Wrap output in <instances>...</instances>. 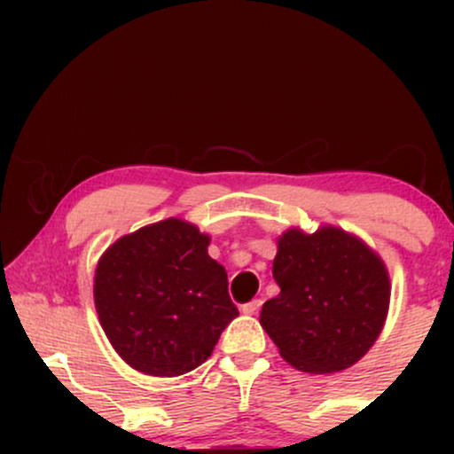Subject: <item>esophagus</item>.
<instances>
[{"instance_id": "obj_1", "label": "esophagus", "mask_w": 454, "mask_h": 454, "mask_svg": "<svg viewBox=\"0 0 454 454\" xmlns=\"http://www.w3.org/2000/svg\"><path fill=\"white\" fill-rule=\"evenodd\" d=\"M260 305H262V301L254 299V301H249V303H245V305L241 307V311H243L245 316H254V314H258Z\"/></svg>"}]
</instances>
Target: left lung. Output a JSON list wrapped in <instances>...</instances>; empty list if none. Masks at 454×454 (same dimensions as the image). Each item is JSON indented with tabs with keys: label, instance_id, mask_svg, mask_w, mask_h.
<instances>
[{
	"label": "left lung",
	"instance_id": "left-lung-1",
	"mask_svg": "<svg viewBox=\"0 0 454 454\" xmlns=\"http://www.w3.org/2000/svg\"><path fill=\"white\" fill-rule=\"evenodd\" d=\"M273 278L279 294L262 305L260 325L299 372H343L382 333L388 269L356 234L331 223L316 232L288 228L278 239Z\"/></svg>",
	"mask_w": 454,
	"mask_h": 454
}]
</instances>
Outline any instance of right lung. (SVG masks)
<instances>
[{"instance_id":"right-lung-1","label":"right lung","mask_w":454,"mask_h":454,"mask_svg":"<svg viewBox=\"0 0 454 454\" xmlns=\"http://www.w3.org/2000/svg\"><path fill=\"white\" fill-rule=\"evenodd\" d=\"M211 237L168 217L119 237L98 260L93 301L114 352L147 376L175 378L211 356L239 309Z\"/></svg>"}]
</instances>
